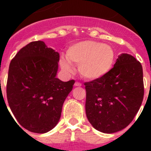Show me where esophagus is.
Masks as SVG:
<instances>
[{
    "label": "esophagus",
    "mask_w": 151,
    "mask_h": 151,
    "mask_svg": "<svg viewBox=\"0 0 151 151\" xmlns=\"http://www.w3.org/2000/svg\"><path fill=\"white\" fill-rule=\"evenodd\" d=\"M74 86L75 87H80V86H82V84L80 83V82H76L74 84Z\"/></svg>",
    "instance_id": "34e87169"
}]
</instances>
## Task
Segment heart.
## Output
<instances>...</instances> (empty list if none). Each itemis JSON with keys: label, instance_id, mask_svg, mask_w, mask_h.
Here are the masks:
<instances>
[{"label": "heart", "instance_id": "heart-1", "mask_svg": "<svg viewBox=\"0 0 151 151\" xmlns=\"http://www.w3.org/2000/svg\"><path fill=\"white\" fill-rule=\"evenodd\" d=\"M115 51L111 46L94 41L73 44L67 49L66 59L61 58L60 66L71 71V64L78 65L79 74L90 81L101 79L110 73L115 61Z\"/></svg>", "mask_w": 151, "mask_h": 151}]
</instances>
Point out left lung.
<instances>
[{
    "instance_id": "obj_1",
    "label": "left lung",
    "mask_w": 151,
    "mask_h": 151,
    "mask_svg": "<svg viewBox=\"0 0 151 151\" xmlns=\"http://www.w3.org/2000/svg\"><path fill=\"white\" fill-rule=\"evenodd\" d=\"M85 85L89 122L101 132H117L132 122L143 101L142 66L133 56L122 54L107 75Z\"/></svg>"
}]
</instances>
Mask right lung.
Masks as SVG:
<instances>
[{"instance_id":"add662e5","label":"right lung","mask_w":151,"mask_h":151,"mask_svg":"<svg viewBox=\"0 0 151 151\" xmlns=\"http://www.w3.org/2000/svg\"><path fill=\"white\" fill-rule=\"evenodd\" d=\"M59 60L58 52L38 41L23 47L10 62L8 104L17 122L32 132L42 134L55 127L73 90L74 80L57 78Z\"/></svg>"}]
</instances>
